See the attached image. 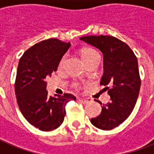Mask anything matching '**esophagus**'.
<instances>
[{
    "label": "esophagus",
    "instance_id": "esophagus-1",
    "mask_svg": "<svg viewBox=\"0 0 154 154\" xmlns=\"http://www.w3.org/2000/svg\"><path fill=\"white\" fill-rule=\"evenodd\" d=\"M79 101L82 103H88L89 102H90L91 100L89 99H87V98H86V99H84V98H82V99L81 98V99H79Z\"/></svg>",
    "mask_w": 154,
    "mask_h": 154
}]
</instances>
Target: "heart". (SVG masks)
I'll return each instance as SVG.
<instances>
[{"label":"heart","mask_w":154,"mask_h":154,"mask_svg":"<svg viewBox=\"0 0 154 154\" xmlns=\"http://www.w3.org/2000/svg\"><path fill=\"white\" fill-rule=\"evenodd\" d=\"M81 56L82 60H83V61L86 64L88 63V62H89V61H91V60H94L95 58H100V55H99V52L97 51H95V50H94V49H92V48H84V49H82L81 51ZM66 59V56H63L61 58L59 64V66L60 67L64 66ZM75 86L77 87V84H75Z\"/></svg>","instance_id":"heart-1"}]
</instances>
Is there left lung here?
<instances>
[{"instance_id": "1", "label": "left lung", "mask_w": 154, "mask_h": 154, "mask_svg": "<svg viewBox=\"0 0 154 154\" xmlns=\"http://www.w3.org/2000/svg\"><path fill=\"white\" fill-rule=\"evenodd\" d=\"M80 39L103 53V74L100 85L109 90L111 101L101 106V114L92 118L91 123L99 129L111 130L128 118L137 103L141 87L137 59L131 49L116 37L91 35Z\"/></svg>"}]
</instances>
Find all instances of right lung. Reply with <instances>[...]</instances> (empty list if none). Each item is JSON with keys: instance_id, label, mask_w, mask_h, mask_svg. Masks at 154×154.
<instances>
[{"instance_id": "1", "label": "right lung", "mask_w": 154, "mask_h": 154, "mask_svg": "<svg viewBox=\"0 0 154 154\" xmlns=\"http://www.w3.org/2000/svg\"><path fill=\"white\" fill-rule=\"evenodd\" d=\"M70 46V42L45 39L30 47L19 60L15 82L17 104L25 119L40 131L58 128L64 121L66 103L76 99L71 94L51 97L46 90L45 78L57 70Z\"/></svg>"}]
</instances>
